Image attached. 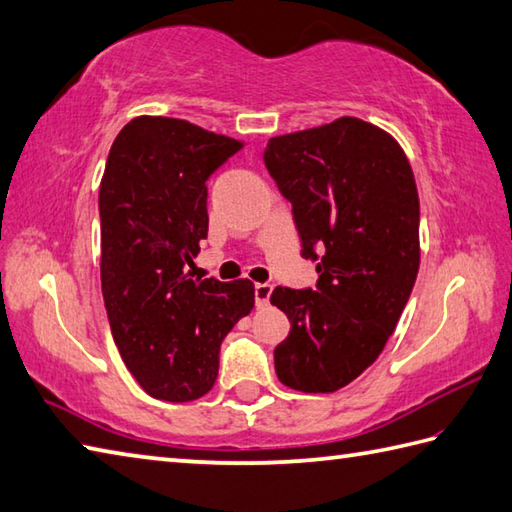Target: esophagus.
I'll use <instances>...</instances> for the list:
<instances>
[{
  "label": "esophagus",
  "instance_id": "esophagus-1",
  "mask_svg": "<svg viewBox=\"0 0 512 512\" xmlns=\"http://www.w3.org/2000/svg\"><path fill=\"white\" fill-rule=\"evenodd\" d=\"M270 293H273V286H270L268 282L255 284V304H257V308H266L268 306Z\"/></svg>",
  "mask_w": 512,
  "mask_h": 512
}]
</instances>
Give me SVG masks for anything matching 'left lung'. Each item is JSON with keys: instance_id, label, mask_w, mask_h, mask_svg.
Returning <instances> with one entry per match:
<instances>
[{"instance_id": "obj_1", "label": "left lung", "mask_w": 512, "mask_h": 512, "mask_svg": "<svg viewBox=\"0 0 512 512\" xmlns=\"http://www.w3.org/2000/svg\"><path fill=\"white\" fill-rule=\"evenodd\" d=\"M264 164L290 206L313 288L277 286L290 333L275 348L279 382L335 393L382 353L419 270V195L393 137L357 117L273 137Z\"/></svg>"}]
</instances>
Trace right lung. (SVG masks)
Returning <instances> with one entry per match:
<instances>
[{
    "instance_id": "obj_1",
    "label": "right lung",
    "mask_w": 512,
    "mask_h": 512,
    "mask_svg": "<svg viewBox=\"0 0 512 512\" xmlns=\"http://www.w3.org/2000/svg\"><path fill=\"white\" fill-rule=\"evenodd\" d=\"M242 144L184 119L135 117L99 186L102 293L126 368L146 393L190 402L213 388L219 346L255 306L248 279H193L208 235L206 182Z\"/></svg>"
}]
</instances>
